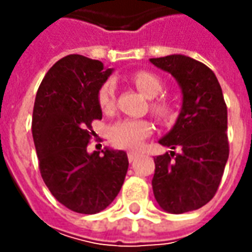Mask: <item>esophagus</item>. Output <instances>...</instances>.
<instances>
[{"instance_id": "obj_1", "label": "esophagus", "mask_w": 252, "mask_h": 252, "mask_svg": "<svg viewBox=\"0 0 252 252\" xmlns=\"http://www.w3.org/2000/svg\"><path fill=\"white\" fill-rule=\"evenodd\" d=\"M137 156H139V154H137V153H136V151H129V153H127V158H129V161H134L136 160V158H137Z\"/></svg>"}]
</instances>
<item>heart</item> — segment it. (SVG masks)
Listing matches in <instances>:
<instances>
[{"label": "heart", "mask_w": 252, "mask_h": 252, "mask_svg": "<svg viewBox=\"0 0 252 252\" xmlns=\"http://www.w3.org/2000/svg\"><path fill=\"white\" fill-rule=\"evenodd\" d=\"M134 85L146 96L156 98L164 90V83L158 75L150 71H137L131 77ZM116 87L109 80L102 84L98 91V103L103 112H111L115 108ZM151 113L161 122H172L175 118V106L167 98H156L150 103ZM153 133V125L147 119H125L109 127V139L122 149H137Z\"/></svg>", "instance_id": "b5f03b06"}]
</instances>
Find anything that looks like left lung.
I'll use <instances>...</instances> for the list:
<instances>
[{"label": "left lung", "instance_id": "obj_1", "mask_svg": "<svg viewBox=\"0 0 252 252\" xmlns=\"http://www.w3.org/2000/svg\"><path fill=\"white\" fill-rule=\"evenodd\" d=\"M150 62L174 75L182 90L177 123L160 139L174 151L154 158L151 182L161 209L181 215L205 206L218 192L228 158L227 106L208 65L182 54Z\"/></svg>", "mask_w": 252, "mask_h": 252}]
</instances>
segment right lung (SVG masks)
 I'll list each match as a JSON object with an SVG mask.
<instances>
[{
	"instance_id": "1",
	"label": "right lung",
	"mask_w": 252,
	"mask_h": 252,
	"mask_svg": "<svg viewBox=\"0 0 252 252\" xmlns=\"http://www.w3.org/2000/svg\"><path fill=\"white\" fill-rule=\"evenodd\" d=\"M111 73L99 60L65 56L46 73L34 99L32 134L42 178L62 205L83 215L111 205L129 167L125 151H87L92 121L102 119L98 91Z\"/></svg>"
}]
</instances>
